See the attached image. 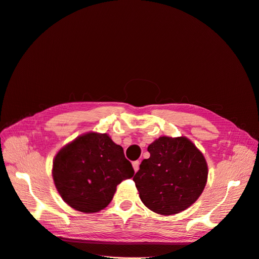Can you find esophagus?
I'll list each match as a JSON object with an SVG mask.
<instances>
[{
  "label": "esophagus",
  "instance_id": "obj_1",
  "mask_svg": "<svg viewBox=\"0 0 259 259\" xmlns=\"http://www.w3.org/2000/svg\"><path fill=\"white\" fill-rule=\"evenodd\" d=\"M139 165H140V162H139V161H134V162H133V167H134L135 172H137V171L139 170Z\"/></svg>",
  "mask_w": 259,
  "mask_h": 259
}]
</instances>
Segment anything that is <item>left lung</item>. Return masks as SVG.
<instances>
[{
  "label": "left lung",
  "mask_w": 259,
  "mask_h": 259,
  "mask_svg": "<svg viewBox=\"0 0 259 259\" xmlns=\"http://www.w3.org/2000/svg\"><path fill=\"white\" fill-rule=\"evenodd\" d=\"M147 150L150 157L134 177L142 203L158 214H176L203 192L208 167L201 151L185 137H160Z\"/></svg>",
  "instance_id": "8db88e82"
}]
</instances>
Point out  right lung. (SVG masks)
Masks as SVG:
<instances>
[{
    "instance_id": "add662e5",
    "label": "right lung",
    "mask_w": 259,
    "mask_h": 259,
    "mask_svg": "<svg viewBox=\"0 0 259 259\" xmlns=\"http://www.w3.org/2000/svg\"><path fill=\"white\" fill-rule=\"evenodd\" d=\"M135 171L123 148L106 134L88 133L58 151L52 176L63 200L75 210L94 213L108 206L121 182Z\"/></svg>"
}]
</instances>
